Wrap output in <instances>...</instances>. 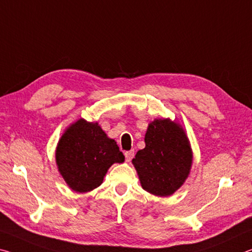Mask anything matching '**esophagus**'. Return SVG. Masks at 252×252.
<instances>
[{
  "mask_svg": "<svg viewBox=\"0 0 252 252\" xmlns=\"http://www.w3.org/2000/svg\"><path fill=\"white\" fill-rule=\"evenodd\" d=\"M134 155H135V152L134 151H127V152H125V158H126L127 162H130V160L133 159Z\"/></svg>",
  "mask_w": 252,
  "mask_h": 252,
  "instance_id": "34e87169",
  "label": "esophagus"
}]
</instances>
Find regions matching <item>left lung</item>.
<instances>
[{"label": "left lung", "instance_id": "left-lung-1", "mask_svg": "<svg viewBox=\"0 0 252 252\" xmlns=\"http://www.w3.org/2000/svg\"><path fill=\"white\" fill-rule=\"evenodd\" d=\"M192 158L184 129L166 118L155 119L148 125L145 148L137 152L131 163L145 191L156 196H168L185 182Z\"/></svg>", "mask_w": 252, "mask_h": 252}]
</instances>
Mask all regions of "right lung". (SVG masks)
I'll use <instances>...</instances> for the list:
<instances>
[{
    "instance_id": "obj_1",
    "label": "right lung",
    "mask_w": 252,
    "mask_h": 252,
    "mask_svg": "<svg viewBox=\"0 0 252 252\" xmlns=\"http://www.w3.org/2000/svg\"><path fill=\"white\" fill-rule=\"evenodd\" d=\"M125 156L114 139L107 137L98 123L79 119L61 136L56 150L58 170L73 191H93L102 183L114 163Z\"/></svg>"
}]
</instances>
